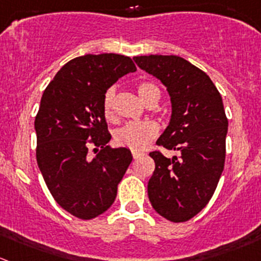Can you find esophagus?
<instances>
[{"mask_svg":"<svg viewBox=\"0 0 261 261\" xmlns=\"http://www.w3.org/2000/svg\"><path fill=\"white\" fill-rule=\"evenodd\" d=\"M143 152H140V151H132V156L133 159H138L140 156H142Z\"/></svg>","mask_w":261,"mask_h":261,"instance_id":"34e87169","label":"esophagus"}]
</instances>
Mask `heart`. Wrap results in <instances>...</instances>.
Instances as JSON below:
<instances>
[{"label":"heart","instance_id":"obj_1","mask_svg":"<svg viewBox=\"0 0 261 261\" xmlns=\"http://www.w3.org/2000/svg\"><path fill=\"white\" fill-rule=\"evenodd\" d=\"M140 97L145 101L146 103L151 102L152 100L160 98V89L150 82H143L137 88ZM114 98H115V88L111 87L106 91L103 96V114L106 118L113 116V106ZM159 133V126L155 121L145 120V121H129L124 124L121 128H119L115 132V141L118 145L123 147H128L130 150L140 151L143 150L150 145L152 140Z\"/></svg>","mask_w":261,"mask_h":261}]
</instances>
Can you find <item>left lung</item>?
I'll return each mask as SVG.
<instances>
[{"label": "left lung", "instance_id": "8db88e82", "mask_svg": "<svg viewBox=\"0 0 261 261\" xmlns=\"http://www.w3.org/2000/svg\"><path fill=\"white\" fill-rule=\"evenodd\" d=\"M136 64L168 89L172 116L156 145L179 151V158L150 156L155 170L147 185L158 214L187 222L206 206L220 179L225 160L228 119L222 96L205 71L179 56H137Z\"/></svg>", "mask_w": 261, "mask_h": 261}]
</instances>
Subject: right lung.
<instances>
[{"instance_id":"obj_1","label":"right lung","mask_w":261,"mask_h":261,"mask_svg":"<svg viewBox=\"0 0 261 261\" xmlns=\"http://www.w3.org/2000/svg\"><path fill=\"white\" fill-rule=\"evenodd\" d=\"M137 70L118 54L84 55L66 63L49 82L34 120L37 164L55 201L88 220L113 205L132 153L108 146L111 135L103 114L106 91ZM101 148L89 161L88 148Z\"/></svg>"}]
</instances>
